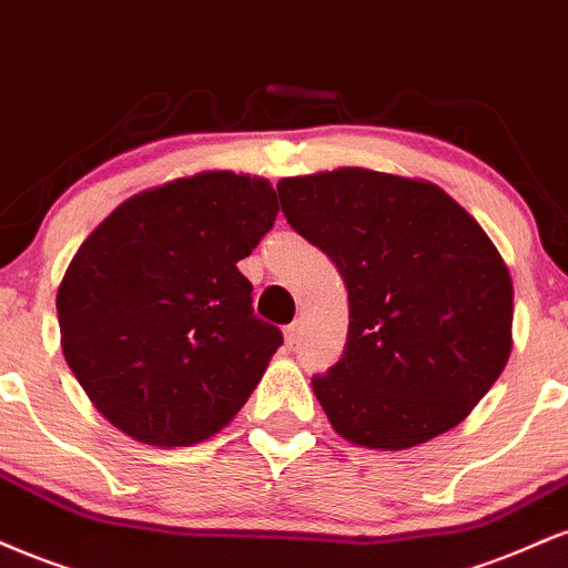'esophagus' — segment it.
<instances>
[{"label":"esophagus","instance_id":"34e87169","mask_svg":"<svg viewBox=\"0 0 568 568\" xmlns=\"http://www.w3.org/2000/svg\"><path fill=\"white\" fill-rule=\"evenodd\" d=\"M297 337H300V326H297V324L286 326V329H284V343L290 345V348L297 343Z\"/></svg>","mask_w":568,"mask_h":568}]
</instances>
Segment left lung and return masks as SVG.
Returning <instances> with one entry per match:
<instances>
[{
  "label": "left lung",
  "mask_w": 568,
  "mask_h": 568,
  "mask_svg": "<svg viewBox=\"0 0 568 568\" xmlns=\"http://www.w3.org/2000/svg\"><path fill=\"white\" fill-rule=\"evenodd\" d=\"M286 223L348 286V343L313 393L345 442L402 452L463 423L513 348L510 271L444 189L364 166L278 180Z\"/></svg>",
  "instance_id": "left-lung-1"
}]
</instances>
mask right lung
Masks as SVG:
<instances>
[{"label":"right lung","mask_w":568,"mask_h":568,"mask_svg":"<svg viewBox=\"0 0 568 568\" xmlns=\"http://www.w3.org/2000/svg\"><path fill=\"white\" fill-rule=\"evenodd\" d=\"M265 178L206 170L130 196L58 286L60 345L113 428L191 446L236 417L282 345L236 268L273 229Z\"/></svg>","instance_id":"1"}]
</instances>
